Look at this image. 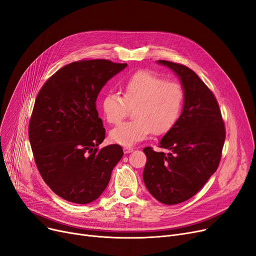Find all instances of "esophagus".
<instances>
[{"mask_svg": "<svg viewBox=\"0 0 256 256\" xmlns=\"http://www.w3.org/2000/svg\"><path fill=\"white\" fill-rule=\"evenodd\" d=\"M132 150H134V148H130V146H124V154H130V152H132Z\"/></svg>", "mask_w": 256, "mask_h": 256, "instance_id": "obj_1", "label": "esophagus"}]
</instances>
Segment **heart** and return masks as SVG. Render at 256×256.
Listing matches in <instances>:
<instances>
[{"instance_id": "b5f03b06", "label": "heart", "mask_w": 256, "mask_h": 256, "mask_svg": "<svg viewBox=\"0 0 256 256\" xmlns=\"http://www.w3.org/2000/svg\"><path fill=\"white\" fill-rule=\"evenodd\" d=\"M122 94H106L102 108L108 124H116L124 119L128 106H134L132 119L114 128L110 137L124 146H132L144 140L154 130L161 135L168 132L181 114L184 91L181 84L165 80L156 72L142 70L130 76L122 84Z\"/></svg>"}]
</instances>
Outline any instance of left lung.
<instances>
[{
    "label": "left lung",
    "mask_w": 256,
    "mask_h": 256,
    "mask_svg": "<svg viewBox=\"0 0 256 256\" xmlns=\"http://www.w3.org/2000/svg\"><path fill=\"white\" fill-rule=\"evenodd\" d=\"M157 62L179 77L184 106L176 124L160 141L159 148L170 152L143 150L146 154L143 181L156 200L174 205L194 196L216 172L226 132L216 99L201 78L186 66Z\"/></svg>",
    "instance_id": "left-lung-1"
}]
</instances>
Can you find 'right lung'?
Here are the masks:
<instances>
[{
    "mask_svg": "<svg viewBox=\"0 0 256 256\" xmlns=\"http://www.w3.org/2000/svg\"><path fill=\"white\" fill-rule=\"evenodd\" d=\"M126 66L106 60L74 62L54 73L38 94L29 122L31 148L44 181L66 201H95L124 156L118 144L97 148L106 130L96 99Z\"/></svg>",
    "mask_w": 256,
    "mask_h": 256,
    "instance_id": "1",
    "label": "right lung"
}]
</instances>
